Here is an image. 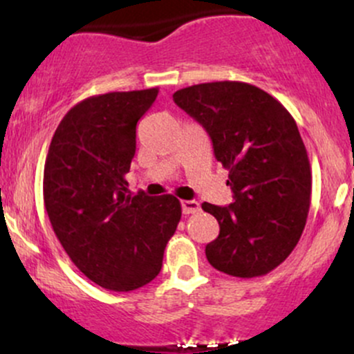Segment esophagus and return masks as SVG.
<instances>
[{
	"label": "esophagus",
	"mask_w": 354,
	"mask_h": 354,
	"mask_svg": "<svg viewBox=\"0 0 354 354\" xmlns=\"http://www.w3.org/2000/svg\"><path fill=\"white\" fill-rule=\"evenodd\" d=\"M181 208L185 214L198 213V211H200V203L194 201V200H185V201H181Z\"/></svg>",
	"instance_id": "34e87169"
}]
</instances>
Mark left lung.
<instances>
[{"label": "left lung", "instance_id": "left-lung-1", "mask_svg": "<svg viewBox=\"0 0 354 354\" xmlns=\"http://www.w3.org/2000/svg\"><path fill=\"white\" fill-rule=\"evenodd\" d=\"M174 103L206 129L214 156L228 169L234 203L201 208L219 223L206 245L209 265L236 278L279 266L306 225L311 168L298 126L263 89L241 81H214L178 89Z\"/></svg>", "mask_w": 354, "mask_h": 354}]
</instances>
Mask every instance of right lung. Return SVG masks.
Returning <instances> with one entry per match:
<instances>
[{"label": "right lung", "instance_id": "right-lung-1", "mask_svg": "<svg viewBox=\"0 0 354 354\" xmlns=\"http://www.w3.org/2000/svg\"><path fill=\"white\" fill-rule=\"evenodd\" d=\"M158 88L91 96L56 128L43 176L53 231L75 266L111 291L156 278L181 219L173 194L131 196L124 174L136 153V123Z\"/></svg>", "mask_w": 354, "mask_h": 354}]
</instances>
